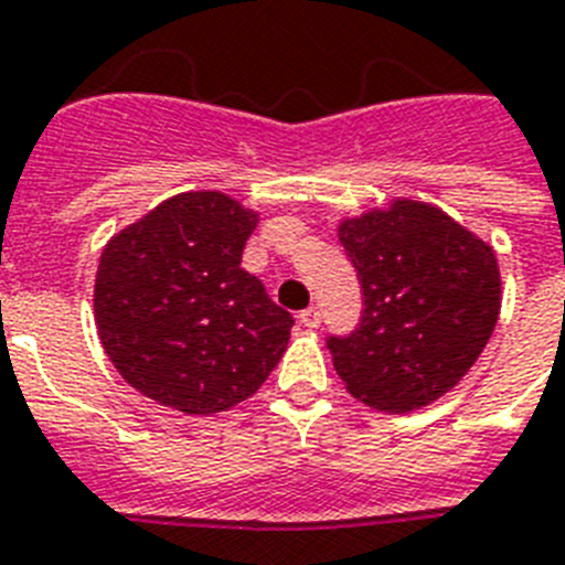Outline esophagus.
<instances>
[{
    "instance_id": "esophagus-1",
    "label": "esophagus",
    "mask_w": 565,
    "mask_h": 565,
    "mask_svg": "<svg viewBox=\"0 0 565 565\" xmlns=\"http://www.w3.org/2000/svg\"><path fill=\"white\" fill-rule=\"evenodd\" d=\"M298 322L305 324V328L316 330L319 324H322V310H319V307H307V310H301V313H298Z\"/></svg>"
}]
</instances>
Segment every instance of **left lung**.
Here are the masks:
<instances>
[{
  "label": "left lung",
  "mask_w": 565,
  "mask_h": 565,
  "mask_svg": "<svg viewBox=\"0 0 565 565\" xmlns=\"http://www.w3.org/2000/svg\"><path fill=\"white\" fill-rule=\"evenodd\" d=\"M360 278L362 313L351 333H330L333 369L383 412H412L456 386L499 319V267L444 211L397 200L339 226Z\"/></svg>",
  "instance_id": "8db88e82"
}]
</instances>
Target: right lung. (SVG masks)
I'll list each match as a JSON object with an SVG mask.
<instances>
[{"label": "right lung", "mask_w": 565, "mask_h": 565, "mask_svg": "<svg viewBox=\"0 0 565 565\" xmlns=\"http://www.w3.org/2000/svg\"><path fill=\"white\" fill-rule=\"evenodd\" d=\"M258 217L217 191L179 194L107 243L95 278L100 345L127 383L185 412H226L264 386L290 328L241 267Z\"/></svg>", "instance_id": "obj_1"}]
</instances>
